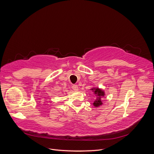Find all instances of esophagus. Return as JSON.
Wrapping results in <instances>:
<instances>
[{
  "label": "esophagus",
  "instance_id": "34e87169",
  "mask_svg": "<svg viewBox=\"0 0 154 154\" xmlns=\"http://www.w3.org/2000/svg\"><path fill=\"white\" fill-rule=\"evenodd\" d=\"M72 89H73L74 91H77L78 90V85H73L72 86Z\"/></svg>",
  "mask_w": 154,
  "mask_h": 154
}]
</instances>
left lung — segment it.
<instances>
[{
	"mask_svg": "<svg viewBox=\"0 0 154 154\" xmlns=\"http://www.w3.org/2000/svg\"><path fill=\"white\" fill-rule=\"evenodd\" d=\"M94 89V92L95 94H97V95L98 96H104V93L102 91L101 89H100V88H92V90ZM94 105L95 106H98L100 105H101L102 104V102L101 101V99L99 98L97 99V100H96L94 102Z\"/></svg>",
	"mask_w": 154,
	"mask_h": 154,
	"instance_id": "8db88e82",
	"label": "left lung"
}]
</instances>
